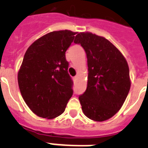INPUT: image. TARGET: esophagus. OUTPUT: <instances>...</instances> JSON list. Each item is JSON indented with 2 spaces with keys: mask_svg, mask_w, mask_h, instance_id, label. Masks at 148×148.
<instances>
[{
  "mask_svg": "<svg viewBox=\"0 0 148 148\" xmlns=\"http://www.w3.org/2000/svg\"><path fill=\"white\" fill-rule=\"evenodd\" d=\"M77 79H78V76H75V77H74V80H75V81H76Z\"/></svg>",
  "mask_w": 148,
  "mask_h": 148,
  "instance_id": "esophagus-1",
  "label": "esophagus"
}]
</instances>
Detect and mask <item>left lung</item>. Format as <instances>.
<instances>
[{"mask_svg":"<svg viewBox=\"0 0 148 148\" xmlns=\"http://www.w3.org/2000/svg\"><path fill=\"white\" fill-rule=\"evenodd\" d=\"M80 44L88 59V84L79 96L82 111L92 120L102 122L119 112L131 88L129 68L125 57L113 44L92 32H79Z\"/></svg>","mask_w":148,"mask_h":148,"instance_id":"8db88e82","label":"left lung"}]
</instances>
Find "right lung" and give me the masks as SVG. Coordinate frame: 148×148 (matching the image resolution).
<instances>
[{"label":"right lung","mask_w":148,"mask_h":148,"mask_svg":"<svg viewBox=\"0 0 148 148\" xmlns=\"http://www.w3.org/2000/svg\"><path fill=\"white\" fill-rule=\"evenodd\" d=\"M77 32L54 31L37 39L27 49L17 79L23 99L36 116L54 119L61 115L72 97L65 52Z\"/></svg>","instance_id":"add662e5"}]
</instances>
